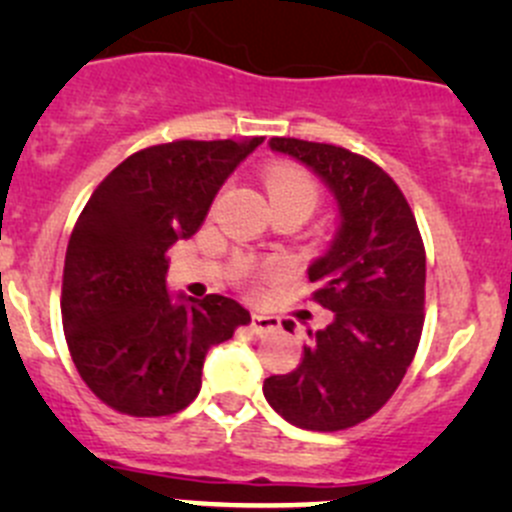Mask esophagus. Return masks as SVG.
I'll list each match as a JSON object with an SVG mask.
<instances>
[{
	"label": "esophagus",
	"mask_w": 512,
	"mask_h": 512,
	"mask_svg": "<svg viewBox=\"0 0 512 512\" xmlns=\"http://www.w3.org/2000/svg\"><path fill=\"white\" fill-rule=\"evenodd\" d=\"M280 327V319L272 317V314L252 312V332L255 334H270Z\"/></svg>",
	"instance_id": "esophagus-1"
}]
</instances>
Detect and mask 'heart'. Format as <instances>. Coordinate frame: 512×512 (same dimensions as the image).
<instances>
[{"label":"heart","mask_w":512,"mask_h":512,"mask_svg":"<svg viewBox=\"0 0 512 512\" xmlns=\"http://www.w3.org/2000/svg\"><path fill=\"white\" fill-rule=\"evenodd\" d=\"M265 185L272 203L275 200H302L309 208H314L319 200L317 180L297 165H272L265 173ZM247 272L250 267H245V275Z\"/></svg>","instance_id":"heart-1"}]
</instances>
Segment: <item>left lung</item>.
Instances as JSON below:
<instances>
[{
	"mask_svg": "<svg viewBox=\"0 0 512 512\" xmlns=\"http://www.w3.org/2000/svg\"><path fill=\"white\" fill-rule=\"evenodd\" d=\"M332 190L339 230L309 265L314 302L334 314L309 332L294 371L265 379V399L292 426L342 431L374 416L414 361L426 302V250L416 218L389 173L329 143L270 138ZM292 332L294 322H282Z\"/></svg>",
	"mask_w": 512,
	"mask_h": 512,
	"instance_id": "obj_1",
	"label": "left lung"
}]
</instances>
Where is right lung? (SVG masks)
Masks as SVG:
<instances>
[{
    "mask_svg": "<svg viewBox=\"0 0 512 512\" xmlns=\"http://www.w3.org/2000/svg\"><path fill=\"white\" fill-rule=\"evenodd\" d=\"M265 138L173 141L113 168L66 247L61 319L81 379L111 409L170 416L200 391L210 347L250 312L235 299L165 287L173 242L198 232L232 170Z\"/></svg>",
    "mask_w": 512,
    "mask_h": 512,
    "instance_id": "1",
    "label": "right lung"
}]
</instances>
